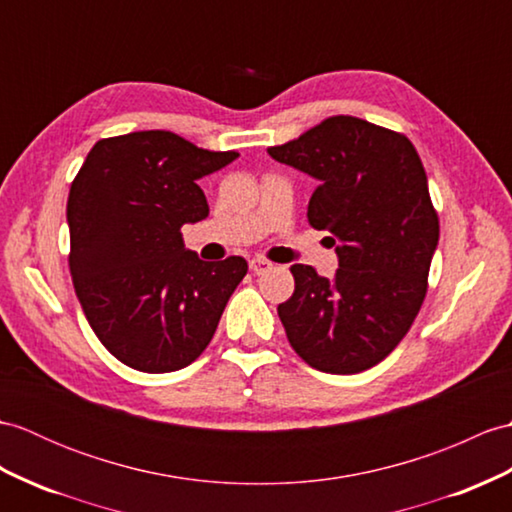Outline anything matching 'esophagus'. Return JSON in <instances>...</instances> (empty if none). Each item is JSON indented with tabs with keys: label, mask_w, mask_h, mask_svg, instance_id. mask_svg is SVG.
<instances>
[{
	"label": "esophagus",
	"mask_w": 512,
	"mask_h": 512,
	"mask_svg": "<svg viewBox=\"0 0 512 512\" xmlns=\"http://www.w3.org/2000/svg\"><path fill=\"white\" fill-rule=\"evenodd\" d=\"M268 268H272L270 261L261 259V257H255V259H251V270L255 272V275H261V272H266Z\"/></svg>",
	"instance_id": "obj_1"
}]
</instances>
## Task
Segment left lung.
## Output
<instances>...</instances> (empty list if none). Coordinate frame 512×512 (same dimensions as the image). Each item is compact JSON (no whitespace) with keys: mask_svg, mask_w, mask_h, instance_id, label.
Listing matches in <instances>:
<instances>
[{"mask_svg":"<svg viewBox=\"0 0 512 512\" xmlns=\"http://www.w3.org/2000/svg\"><path fill=\"white\" fill-rule=\"evenodd\" d=\"M268 154L318 181L307 218L331 233L338 255L331 279L292 266L294 294L277 307L285 334L318 371H366L408 334L438 246L419 154L408 137L349 115L329 117Z\"/></svg>","mask_w":512,"mask_h":512,"instance_id":"1","label":"left lung"}]
</instances>
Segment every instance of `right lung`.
I'll return each mask as SVG.
<instances>
[{
  "label": "right lung",
  "mask_w": 512,
  "mask_h": 512,
  "mask_svg": "<svg viewBox=\"0 0 512 512\" xmlns=\"http://www.w3.org/2000/svg\"><path fill=\"white\" fill-rule=\"evenodd\" d=\"M237 152H209L168 130L100 139L67 200L69 270L91 329L144 373L192 364L211 342L242 257L202 261L181 229L209 216L198 187Z\"/></svg>",
  "instance_id": "obj_1"
}]
</instances>
